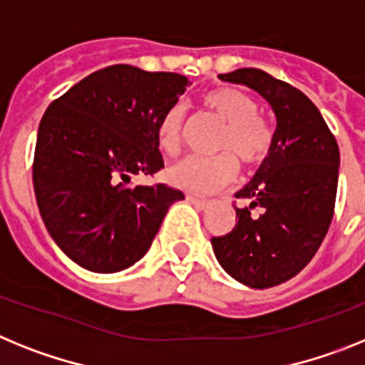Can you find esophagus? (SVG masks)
<instances>
[{
	"instance_id": "34e87169",
	"label": "esophagus",
	"mask_w": 365,
	"mask_h": 365,
	"mask_svg": "<svg viewBox=\"0 0 365 365\" xmlns=\"http://www.w3.org/2000/svg\"><path fill=\"white\" fill-rule=\"evenodd\" d=\"M187 202H189V204L195 205L196 209H205V207H209V202H207V200H202V198H198V196L187 195Z\"/></svg>"
}]
</instances>
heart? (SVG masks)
<instances>
[{"instance_id": "1", "label": "heart", "mask_w": 365, "mask_h": 365, "mask_svg": "<svg viewBox=\"0 0 365 365\" xmlns=\"http://www.w3.org/2000/svg\"><path fill=\"white\" fill-rule=\"evenodd\" d=\"M204 106L224 123L218 135L217 158L189 156L165 170L167 183L192 195H209L233 182L237 176L235 155L244 165H257L268 156L272 132L257 115V103L237 88H217L202 99ZM185 123V108L176 103L158 123V143L161 150L174 154L180 148Z\"/></svg>"}]
</instances>
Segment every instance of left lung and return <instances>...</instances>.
Instances as JSON below:
<instances>
[{"label": "left lung", "mask_w": 365, "mask_h": 365, "mask_svg": "<svg viewBox=\"0 0 365 365\" xmlns=\"http://www.w3.org/2000/svg\"><path fill=\"white\" fill-rule=\"evenodd\" d=\"M257 91L275 115L272 147L255 176L235 192L248 205L235 227L213 237L215 257L250 288H270L299 274L314 257L334 213L340 150L314 103L255 68L218 75ZM257 207L259 215L251 213Z\"/></svg>", "instance_id": "8db88e82"}]
</instances>
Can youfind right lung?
<instances>
[{"instance_id":"obj_1","label":"right lung","mask_w":365,"mask_h":365,"mask_svg":"<svg viewBox=\"0 0 365 365\" xmlns=\"http://www.w3.org/2000/svg\"><path fill=\"white\" fill-rule=\"evenodd\" d=\"M189 81L117 64L99 69L49 104L38 126L33 185L42 220L62 252L95 274L143 257L182 191L134 185L163 167L158 123Z\"/></svg>"}]
</instances>
